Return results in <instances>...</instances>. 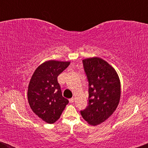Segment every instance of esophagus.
Segmentation results:
<instances>
[{"label": "esophagus", "mask_w": 148, "mask_h": 148, "mask_svg": "<svg viewBox=\"0 0 148 148\" xmlns=\"http://www.w3.org/2000/svg\"><path fill=\"white\" fill-rule=\"evenodd\" d=\"M73 102H74V98H72L69 99V102L73 103Z\"/></svg>", "instance_id": "34e87169"}]
</instances>
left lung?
I'll return each mask as SVG.
<instances>
[{"mask_svg":"<svg viewBox=\"0 0 148 148\" xmlns=\"http://www.w3.org/2000/svg\"><path fill=\"white\" fill-rule=\"evenodd\" d=\"M89 82L88 106L81 114L91 125L104 122L113 114L121 98V82L114 68L99 57L83 60Z\"/></svg>","mask_w":148,"mask_h":148,"instance_id":"1","label":"left lung"}]
</instances>
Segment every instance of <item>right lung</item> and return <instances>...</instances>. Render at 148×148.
<instances>
[{"instance_id":"1","label":"right lung","mask_w":148,"mask_h":148,"mask_svg":"<svg viewBox=\"0 0 148 148\" xmlns=\"http://www.w3.org/2000/svg\"><path fill=\"white\" fill-rule=\"evenodd\" d=\"M70 62L50 60L36 69L30 79L27 99L30 108L46 123L52 124L60 118L69 103L62 95L57 77Z\"/></svg>"}]
</instances>
